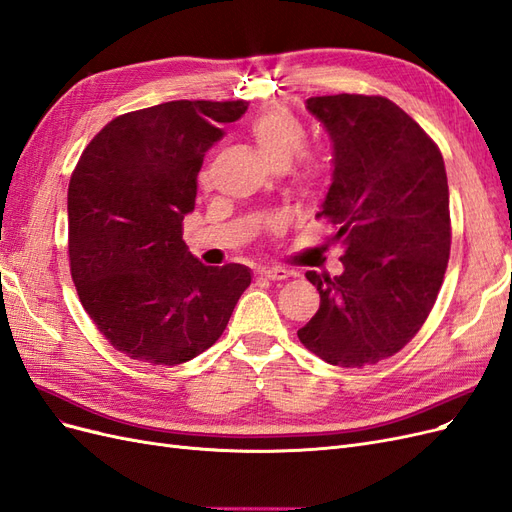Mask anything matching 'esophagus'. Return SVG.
<instances>
[{"label": "esophagus", "instance_id": "obj_1", "mask_svg": "<svg viewBox=\"0 0 512 512\" xmlns=\"http://www.w3.org/2000/svg\"><path fill=\"white\" fill-rule=\"evenodd\" d=\"M258 275L265 277V280H286V277H290V271L282 269V267H262L258 269Z\"/></svg>", "mask_w": 512, "mask_h": 512}]
</instances>
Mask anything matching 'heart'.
Instances as JSON below:
<instances>
[{"mask_svg":"<svg viewBox=\"0 0 512 512\" xmlns=\"http://www.w3.org/2000/svg\"><path fill=\"white\" fill-rule=\"evenodd\" d=\"M247 130H250V136L258 151L273 164V168H286L303 151L307 141L303 123L280 106L256 115ZM303 177L307 181L318 179L320 164L312 158L305 160ZM203 181H207V177H203Z\"/></svg>","mask_w":512,"mask_h":512,"instance_id":"obj_1","label":"heart"}]
</instances>
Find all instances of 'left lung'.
Listing matches in <instances>:
<instances>
[{"label":"left lung","instance_id":"obj_1","mask_svg":"<svg viewBox=\"0 0 512 512\" xmlns=\"http://www.w3.org/2000/svg\"><path fill=\"white\" fill-rule=\"evenodd\" d=\"M305 108L327 130L333 173L320 213L337 228L344 271H307L320 309L301 344L322 361L389 359L423 327L451 254L448 181L440 149L380 96H318Z\"/></svg>","mask_w":512,"mask_h":512}]
</instances>
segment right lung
<instances>
[{
  "label": "right lung",
  "instance_id": "obj_1",
  "mask_svg": "<svg viewBox=\"0 0 512 512\" xmlns=\"http://www.w3.org/2000/svg\"><path fill=\"white\" fill-rule=\"evenodd\" d=\"M245 102L175 100L126 113L87 145L68 185L70 271L89 318L115 350L179 365L218 342L245 265L207 267L185 245L205 153Z\"/></svg>",
  "mask_w": 512,
  "mask_h": 512
}]
</instances>
